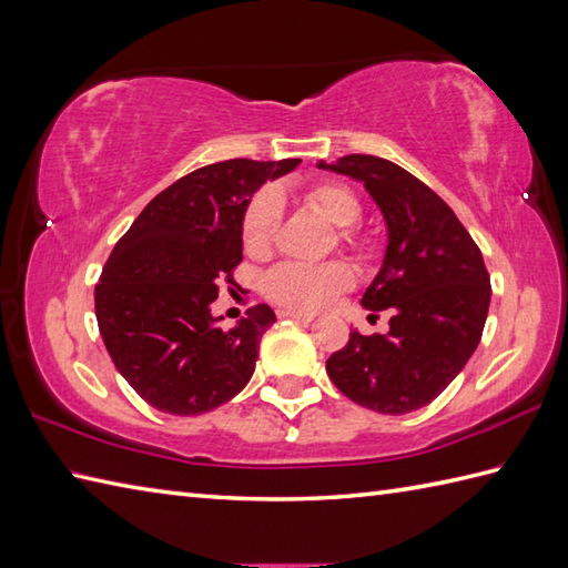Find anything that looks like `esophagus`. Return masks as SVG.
I'll return each instance as SVG.
<instances>
[{"label":"esophagus","instance_id":"esophagus-1","mask_svg":"<svg viewBox=\"0 0 568 568\" xmlns=\"http://www.w3.org/2000/svg\"><path fill=\"white\" fill-rule=\"evenodd\" d=\"M277 317H291V320H297V322H312L315 320V315L312 312H300V310H277Z\"/></svg>","mask_w":568,"mask_h":568}]
</instances>
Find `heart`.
Listing matches in <instances>:
<instances>
[{"label": "heart", "mask_w": 568, "mask_h": 568, "mask_svg": "<svg viewBox=\"0 0 568 568\" xmlns=\"http://www.w3.org/2000/svg\"><path fill=\"white\" fill-rule=\"evenodd\" d=\"M305 202L315 210L322 220H327L332 226L342 229L339 239L346 244H354V229L361 220V202L354 195V190H348L342 183L334 180H322L305 192ZM281 195L273 187H263L246 204L244 216H241V241L251 256H263L268 253L277 226H281ZM354 281V273L342 261L329 263H295L285 261L277 263L263 275V293L273 303L312 312L324 305H329L332 300L344 293Z\"/></svg>", "instance_id": "1"}]
</instances>
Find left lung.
Here are the masks:
<instances>
[{"label": "left lung", "instance_id": "1", "mask_svg": "<svg viewBox=\"0 0 568 568\" xmlns=\"http://www.w3.org/2000/svg\"><path fill=\"white\" fill-rule=\"evenodd\" d=\"M320 168L361 180L385 216L388 248L361 305L393 315L388 334H348L327 373L361 407L413 413L476 352L490 305L484 256L449 204L405 168L366 153Z\"/></svg>", "mask_w": 568, "mask_h": 568}]
</instances>
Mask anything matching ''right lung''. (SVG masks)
Listing matches in <instances>:
<instances>
[{
	"label": "right lung",
	"mask_w": 568,
	"mask_h": 568,
	"mask_svg": "<svg viewBox=\"0 0 568 568\" xmlns=\"http://www.w3.org/2000/svg\"><path fill=\"white\" fill-rule=\"evenodd\" d=\"M297 163L232 159L197 168L155 195L116 241L94 287V315L116 371L151 407L202 415L251 381L273 310L258 305L222 329L210 305L222 283L236 285L248 197Z\"/></svg>",
	"instance_id": "obj_1"
}]
</instances>
